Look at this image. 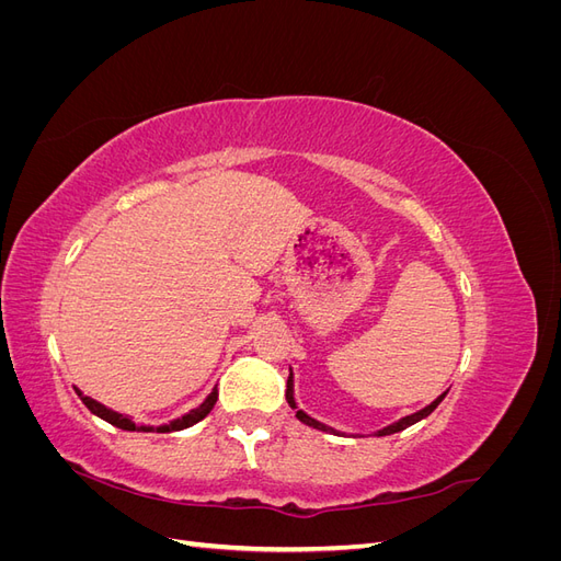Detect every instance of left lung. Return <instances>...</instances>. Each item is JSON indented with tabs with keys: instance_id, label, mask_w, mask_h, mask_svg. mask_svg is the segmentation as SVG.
<instances>
[{
	"instance_id": "obj_1",
	"label": "left lung",
	"mask_w": 561,
	"mask_h": 561,
	"mask_svg": "<svg viewBox=\"0 0 561 561\" xmlns=\"http://www.w3.org/2000/svg\"><path fill=\"white\" fill-rule=\"evenodd\" d=\"M445 396H447V393L437 396L428 407H423V410H419V412H414V414H410V416H402V419H398L396 423H390V426H386V428L377 431L375 435H377V437H383V435H393V433H400V431H404V428L414 426V423H419L421 419H426V416L435 410V407L445 400ZM285 398H287V404H290L293 410L297 412V419H299L301 423H307V426H311V428H316V431H322V433L344 435V433L334 431L332 426H325V423H320V421H316L313 416H309L307 412H301V410H299V407H297V400H295V375H293V369H290V377H287V390H285ZM353 437H355V435H353Z\"/></svg>"
}]
</instances>
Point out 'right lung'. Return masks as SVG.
Returning a JSON list of instances; mask_svg holds the SVG:
<instances>
[{
	"instance_id": "add662e5",
	"label": "right lung",
	"mask_w": 561,
	"mask_h": 561,
	"mask_svg": "<svg viewBox=\"0 0 561 561\" xmlns=\"http://www.w3.org/2000/svg\"><path fill=\"white\" fill-rule=\"evenodd\" d=\"M79 398H81V402H83V404L89 407L91 414L100 416L103 421L112 423V426L122 428V431H140V433H175V431H184V428L194 426V423H198L201 419H206V416L210 414V410H213L215 402H217V386L210 390V396H208L206 400H203L198 407H194V410H190L186 414H182L180 419H173L171 423H163V426H145V423H135L128 414H118V412L110 410V407H105L103 402H98V400H93V398H89V396H83L81 390H79Z\"/></svg>"
}]
</instances>
